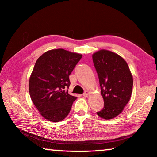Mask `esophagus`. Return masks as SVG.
Segmentation results:
<instances>
[{
  "label": "esophagus",
  "mask_w": 157,
  "mask_h": 157,
  "mask_svg": "<svg viewBox=\"0 0 157 157\" xmlns=\"http://www.w3.org/2000/svg\"><path fill=\"white\" fill-rule=\"evenodd\" d=\"M89 95V92L88 91H85L84 94H83V95H84V97H85V98H86V97H88V95Z\"/></svg>",
  "instance_id": "obj_1"
}]
</instances>
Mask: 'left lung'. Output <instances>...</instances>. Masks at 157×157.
<instances>
[{"label": "left lung", "instance_id": "obj_1", "mask_svg": "<svg viewBox=\"0 0 157 157\" xmlns=\"http://www.w3.org/2000/svg\"><path fill=\"white\" fill-rule=\"evenodd\" d=\"M92 58L105 102L104 108L97 114L110 120L122 113L129 101L133 77L126 61L115 52L102 49L94 52Z\"/></svg>", "mask_w": 157, "mask_h": 157}]
</instances>
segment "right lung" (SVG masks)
Listing matches in <instances>:
<instances>
[{
  "label": "right lung",
  "instance_id": "add662e5",
  "mask_svg": "<svg viewBox=\"0 0 157 157\" xmlns=\"http://www.w3.org/2000/svg\"><path fill=\"white\" fill-rule=\"evenodd\" d=\"M82 54L62 48L48 50L34 64L29 79L31 100L41 115L51 122H59L68 116L77 97L68 94L69 75Z\"/></svg>",
  "mask_w": 157,
  "mask_h": 157
}]
</instances>
